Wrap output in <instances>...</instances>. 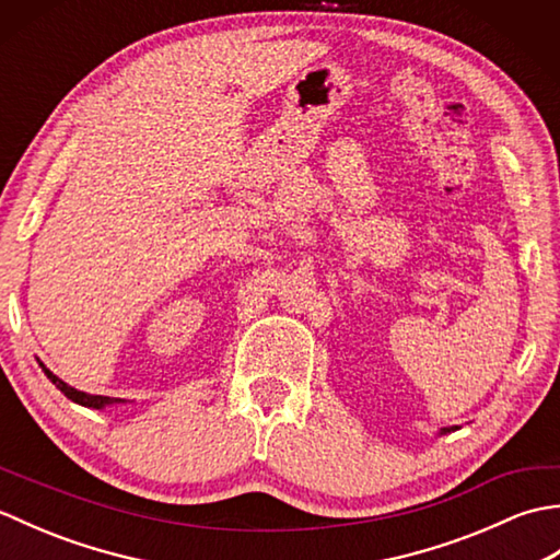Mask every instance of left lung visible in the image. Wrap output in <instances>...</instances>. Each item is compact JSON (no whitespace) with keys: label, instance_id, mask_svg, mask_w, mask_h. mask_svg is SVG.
Returning <instances> with one entry per match:
<instances>
[{"label":"left lung","instance_id":"1","mask_svg":"<svg viewBox=\"0 0 560 560\" xmlns=\"http://www.w3.org/2000/svg\"><path fill=\"white\" fill-rule=\"evenodd\" d=\"M457 428V425H455ZM455 428H443V431H440V433H450V431H455Z\"/></svg>","mask_w":560,"mask_h":560}]
</instances>
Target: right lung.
Here are the masks:
<instances>
[{
	"mask_svg": "<svg viewBox=\"0 0 560 560\" xmlns=\"http://www.w3.org/2000/svg\"><path fill=\"white\" fill-rule=\"evenodd\" d=\"M43 371H45V375L50 377V383L62 392V395L67 397V399H71V401H77V404H81V407H91V409H103V407H110V404H122L125 399H117V397H101V395H86V392H81V389H74L71 385H67L65 380H59L57 375H52L50 371H47V368L43 365Z\"/></svg>",
	"mask_w": 560,
	"mask_h": 560,
	"instance_id": "add662e5",
	"label": "right lung"
}]
</instances>
